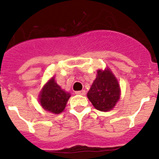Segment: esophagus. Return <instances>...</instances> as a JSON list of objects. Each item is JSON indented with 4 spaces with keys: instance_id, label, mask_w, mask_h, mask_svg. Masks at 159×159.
<instances>
[{
    "instance_id": "obj_1",
    "label": "esophagus",
    "mask_w": 159,
    "mask_h": 159,
    "mask_svg": "<svg viewBox=\"0 0 159 159\" xmlns=\"http://www.w3.org/2000/svg\"><path fill=\"white\" fill-rule=\"evenodd\" d=\"M75 94H76V95H85V94H86V92H85L84 90H82V91L75 92Z\"/></svg>"
}]
</instances>
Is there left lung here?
Masks as SVG:
<instances>
[{"label":"left lung","instance_id":"1","mask_svg":"<svg viewBox=\"0 0 159 159\" xmlns=\"http://www.w3.org/2000/svg\"><path fill=\"white\" fill-rule=\"evenodd\" d=\"M88 98L95 109L108 111L113 109L120 98V87L111 69L98 70L97 76L88 91Z\"/></svg>","mask_w":159,"mask_h":159}]
</instances>
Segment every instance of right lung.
I'll return each instance as SVG.
<instances>
[{
  "label": "right lung",
  "mask_w": 159,
  "mask_h": 159,
  "mask_svg": "<svg viewBox=\"0 0 159 159\" xmlns=\"http://www.w3.org/2000/svg\"><path fill=\"white\" fill-rule=\"evenodd\" d=\"M70 96L69 93L57 84L53 76L42 88L39 95V101L44 110L53 114H60L64 110Z\"/></svg>",
  "instance_id": "1"
}]
</instances>
